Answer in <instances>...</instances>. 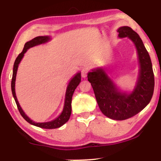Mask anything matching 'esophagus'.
Segmentation results:
<instances>
[{
	"label": "esophagus",
	"mask_w": 161,
	"mask_h": 161,
	"mask_svg": "<svg viewBox=\"0 0 161 161\" xmlns=\"http://www.w3.org/2000/svg\"><path fill=\"white\" fill-rule=\"evenodd\" d=\"M87 74H88V69H82V72H81V75L83 78H86L87 76Z\"/></svg>",
	"instance_id": "34e87169"
}]
</instances>
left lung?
<instances>
[{"mask_svg":"<svg viewBox=\"0 0 161 161\" xmlns=\"http://www.w3.org/2000/svg\"><path fill=\"white\" fill-rule=\"evenodd\" d=\"M119 38L128 37L137 49L140 70L134 90L131 93L121 92L112 79L101 68L88 74L101 111L115 120H124L136 115L149 104L154 93V75L152 64L139 36L129 26L119 28Z\"/></svg>","mask_w":161,"mask_h":161,"instance_id":"left-lung-1","label":"left lung"}]
</instances>
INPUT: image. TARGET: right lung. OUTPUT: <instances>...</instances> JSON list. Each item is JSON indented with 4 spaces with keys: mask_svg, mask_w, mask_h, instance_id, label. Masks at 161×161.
<instances>
[{
    "mask_svg": "<svg viewBox=\"0 0 161 161\" xmlns=\"http://www.w3.org/2000/svg\"><path fill=\"white\" fill-rule=\"evenodd\" d=\"M51 39L49 36H38L34 38L29 42H27L24 45L23 50L21 53L18 55V57H16L15 62H14V69H13V77H12V81H11V89H12V93L13 96H14V100L16 101V104L17 105L18 110L21 114L22 116L24 119L26 120L28 123H30V124L36 125V126L40 127V128L43 129H57L59 127L62 126L64 123H66V122L69 120L70 115H71V111H72V108H71V103H72V97H73V95L74 93L75 89L76 88V87L79 86V84L81 82V73H78L76 75H74L73 79L69 81V84H68L67 88H66V95H65V101H64V107L63 109V111L60 115L58 117L56 118L55 119H53L52 121L50 122H46V123H36V122L32 121V119H29L28 116L25 115V113L23 112V109L21 108L20 105L18 102L17 98H16V92H15V81H16V72H17L18 66L20 61H21L22 58L24 56V53L27 51V50L30 47H34V46L41 45V44H44L47 42Z\"/></svg>",
    "mask_w": 161,
    "mask_h": 161,
    "instance_id": "add662e5",
    "label": "right lung"
}]
</instances>
